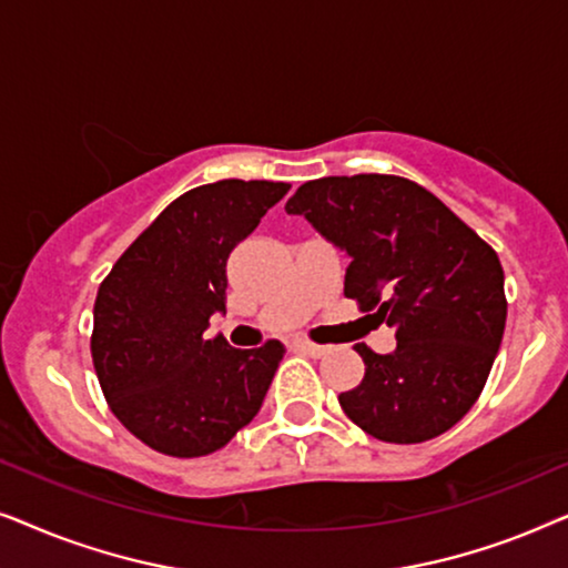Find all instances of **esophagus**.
<instances>
[{"mask_svg": "<svg viewBox=\"0 0 568 568\" xmlns=\"http://www.w3.org/2000/svg\"><path fill=\"white\" fill-rule=\"evenodd\" d=\"M294 348H297V352H302V354H310V356H323L325 352H328V346H317V344H310V341H297V344H294Z\"/></svg>", "mask_w": 568, "mask_h": 568, "instance_id": "34e87169", "label": "esophagus"}]
</instances>
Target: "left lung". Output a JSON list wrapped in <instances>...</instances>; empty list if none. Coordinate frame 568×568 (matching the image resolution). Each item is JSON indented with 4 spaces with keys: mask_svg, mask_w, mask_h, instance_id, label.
<instances>
[{
    "mask_svg": "<svg viewBox=\"0 0 568 568\" xmlns=\"http://www.w3.org/2000/svg\"><path fill=\"white\" fill-rule=\"evenodd\" d=\"M348 255L344 294L395 328L398 346L364 359L338 403L375 439L416 445L473 408L507 323L499 255L442 201L398 175H331L286 201Z\"/></svg>",
    "mask_w": 568,
    "mask_h": 568,
    "instance_id": "1",
    "label": "left lung"
}]
</instances>
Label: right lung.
<instances>
[{
	"instance_id": "obj_1",
	"label": "right lung",
	"mask_w": 568,
	"mask_h": 568,
	"mask_svg": "<svg viewBox=\"0 0 568 568\" xmlns=\"http://www.w3.org/2000/svg\"><path fill=\"white\" fill-rule=\"evenodd\" d=\"M290 183L216 181L175 199L98 290L92 362L115 418L146 447L201 457L253 422L284 346L206 336L227 313V258Z\"/></svg>"
}]
</instances>
